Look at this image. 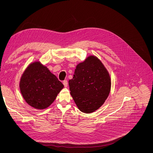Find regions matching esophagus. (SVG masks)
Here are the masks:
<instances>
[{
    "instance_id": "esophagus-1",
    "label": "esophagus",
    "mask_w": 153,
    "mask_h": 153,
    "mask_svg": "<svg viewBox=\"0 0 153 153\" xmlns=\"http://www.w3.org/2000/svg\"><path fill=\"white\" fill-rule=\"evenodd\" d=\"M63 84H64V87H68V82H67V80H64V81L63 82Z\"/></svg>"
}]
</instances>
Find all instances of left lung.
Returning a JSON list of instances; mask_svg holds the SVG:
<instances>
[{"label":"left lung","instance_id":"1","mask_svg":"<svg viewBox=\"0 0 153 153\" xmlns=\"http://www.w3.org/2000/svg\"><path fill=\"white\" fill-rule=\"evenodd\" d=\"M69 86L78 109L90 114L99 109L107 99L111 78L102 62L91 55L77 64L73 78L69 80Z\"/></svg>","mask_w":153,"mask_h":153}]
</instances>
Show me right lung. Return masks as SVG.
I'll return each mask as SVG.
<instances>
[{"mask_svg":"<svg viewBox=\"0 0 153 153\" xmlns=\"http://www.w3.org/2000/svg\"><path fill=\"white\" fill-rule=\"evenodd\" d=\"M19 86L25 102L38 110L47 108L64 88L56 76L38 61L31 62L25 68Z\"/></svg>","mask_w":153,"mask_h":153,"instance_id":"right-lung-1","label":"right lung"}]
</instances>
